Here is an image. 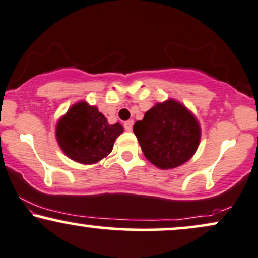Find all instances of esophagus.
I'll return each mask as SVG.
<instances>
[{
    "label": "esophagus",
    "mask_w": 258,
    "mask_h": 258,
    "mask_svg": "<svg viewBox=\"0 0 258 258\" xmlns=\"http://www.w3.org/2000/svg\"><path fill=\"white\" fill-rule=\"evenodd\" d=\"M123 127H125L126 131H131L132 127H133V120H128L123 123Z\"/></svg>",
    "instance_id": "1"
}]
</instances>
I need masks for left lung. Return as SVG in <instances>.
Masks as SVG:
<instances>
[{
    "label": "left lung",
    "instance_id": "left-lung-1",
    "mask_svg": "<svg viewBox=\"0 0 258 258\" xmlns=\"http://www.w3.org/2000/svg\"><path fill=\"white\" fill-rule=\"evenodd\" d=\"M133 132L144 156L161 169L181 166L196 153L201 127L194 114L174 99L155 104Z\"/></svg>",
    "mask_w": 258,
    "mask_h": 258
}]
</instances>
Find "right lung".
Returning a JSON list of instances; mask_svg holds the SVG:
<instances>
[{
	"label": "right lung",
	"instance_id": "obj_1",
	"mask_svg": "<svg viewBox=\"0 0 258 258\" xmlns=\"http://www.w3.org/2000/svg\"><path fill=\"white\" fill-rule=\"evenodd\" d=\"M122 132L119 122L109 125L97 107L84 101L72 105L56 125V139L62 151L83 164L96 163L109 155Z\"/></svg>",
	"mask_w": 258,
	"mask_h": 258
}]
</instances>
